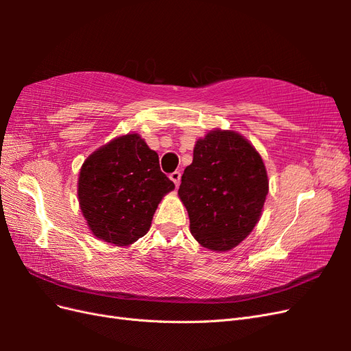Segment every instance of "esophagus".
Returning a JSON list of instances; mask_svg holds the SVG:
<instances>
[{
    "label": "esophagus",
    "mask_w": 351,
    "mask_h": 351,
    "mask_svg": "<svg viewBox=\"0 0 351 351\" xmlns=\"http://www.w3.org/2000/svg\"><path fill=\"white\" fill-rule=\"evenodd\" d=\"M169 178H171V182L176 184V187L180 186V180H182V173L180 171H174L169 174Z\"/></svg>",
    "instance_id": "obj_1"
}]
</instances>
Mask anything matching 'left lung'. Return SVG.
Here are the masks:
<instances>
[{"instance_id": "obj_1", "label": "left lung", "mask_w": 351, "mask_h": 351, "mask_svg": "<svg viewBox=\"0 0 351 351\" xmlns=\"http://www.w3.org/2000/svg\"><path fill=\"white\" fill-rule=\"evenodd\" d=\"M268 190L267 168L254 146L237 132L215 129L196 141L178 197L200 246L228 252L258 224Z\"/></svg>"}]
</instances>
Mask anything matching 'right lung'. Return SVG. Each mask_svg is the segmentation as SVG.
I'll list each match as a JSON object with an SVG mask.
<instances>
[{
	"instance_id": "1",
	"label": "right lung",
	"mask_w": 351,
	"mask_h": 351,
	"mask_svg": "<svg viewBox=\"0 0 351 351\" xmlns=\"http://www.w3.org/2000/svg\"><path fill=\"white\" fill-rule=\"evenodd\" d=\"M174 183L137 133L119 136L92 152L80 168V210L97 239L130 246L151 228L155 210Z\"/></svg>"
}]
</instances>
